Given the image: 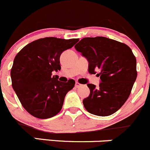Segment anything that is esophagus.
<instances>
[{
    "instance_id": "esophagus-1",
    "label": "esophagus",
    "mask_w": 150,
    "mask_h": 150,
    "mask_svg": "<svg viewBox=\"0 0 150 150\" xmlns=\"http://www.w3.org/2000/svg\"><path fill=\"white\" fill-rule=\"evenodd\" d=\"M82 86V84H79V82H76L75 83V86L76 88H79V87H80V86Z\"/></svg>"
}]
</instances>
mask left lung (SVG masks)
<instances>
[{"label":"left lung","instance_id":"1","mask_svg":"<svg viewBox=\"0 0 150 150\" xmlns=\"http://www.w3.org/2000/svg\"><path fill=\"white\" fill-rule=\"evenodd\" d=\"M88 61V70L100 76L98 87L87 84L90 94L83 100L86 110L98 116L112 115L130 95L137 76V60L126 44L105 37L84 38L74 46Z\"/></svg>","mask_w":150,"mask_h":150}]
</instances>
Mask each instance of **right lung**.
<instances>
[{
  "instance_id": "add662e5",
  "label": "right lung",
  "mask_w": 150,
  "mask_h": 150,
  "mask_svg": "<svg viewBox=\"0 0 150 150\" xmlns=\"http://www.w3.org/2000/svg\"><path fill=\"white\" fill-rule=\"evenodd\" d=\"M79 39L45 38L23 47L13 61L11 71L12 86L26 110L36 118L55 116L62 108L64 98L75 81L61 82L52 71L61 70L60 56Z\"/></svg>"
}]
</instances>
